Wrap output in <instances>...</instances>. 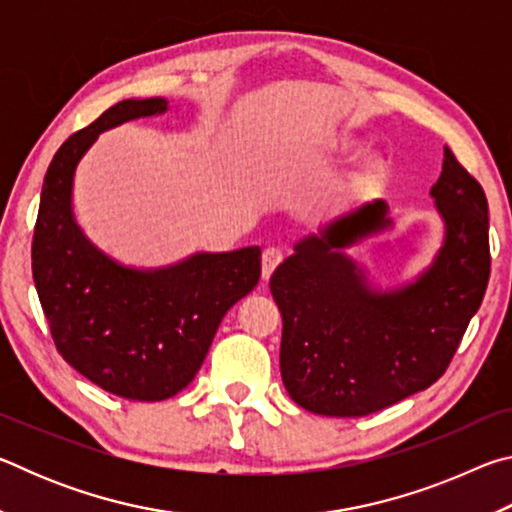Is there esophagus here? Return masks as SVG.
Listing matches in <instances>:
<instances>
[{
	"mask_svg": "<svg viewBox=\"0 0 512 512\" xmlns=\"http://www.w3.org/2000/svg\"><path fill=\"white\" fill-rule=\"evenodd\" d=\"M282 250L280 248H266L264 255H262V280L266 282L271 273L275 271V266L282 262Z\"/></svg>",
	"mask_w": 512,
	"mask_h": 512,
	"instance_id": "34e87169",
	"label": "esophagus"
}]
</instances>
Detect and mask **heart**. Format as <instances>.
Returning <instances> with one entry per match:
<instances>
[{"mask_svg":"<svg viewBox=\"0 0 512 512\" xmlns=\"http://www.w3.org/2000/svg\"><path fill=\"white\" fill-rule=\"evenodd\" d=\"M354 146L350 142L343 144V151H352ZM381 171H384V160L377 158V155H370L366 158V162L361 164V171H359V178L361 180H372V178H379Z\"/></svg>","mask_w":512,"mask_h":512,"instance_id":"heart-1","label":"heart"}]
</instances>
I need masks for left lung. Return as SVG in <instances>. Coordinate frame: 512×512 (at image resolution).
I'll return each instance as SVG.
<instances>
[{"mask_svg":"<svg viewBox=\"0 0 512 512\" xmlns=\"http://www.w3.org/2000/svg\"><path fill=\"white\" fill-rule=\"evenodd\" d=\"M429 194L443 246L402 287L377 289L345 253L391 228L384 201L302 237L275 268L268 287L282 314V381L302 409L361 418L443 377L488 287V201L447 146Z\"/></svg>","mask_w":512,"mask_h":512,"instance_id":"left-lung-1","label":"left lung"}]
</instances>
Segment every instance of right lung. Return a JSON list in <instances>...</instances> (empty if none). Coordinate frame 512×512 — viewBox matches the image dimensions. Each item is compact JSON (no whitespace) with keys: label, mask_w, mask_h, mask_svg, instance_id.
Instances as JSON below:
<instances>
[{"label":"right lung","mask_w":512,"mask_h":512,"mask_svg":"<svg viewBox=\"0 0 512 512\" xmlns=\"http://www.w3.org/2000/svg\"><path fill=\"white\" fill-rule=\"evenodd\" d=\"M169 101L124 99L56 151L33 232V282L63 359L112 395L173 397L196 377L228 309L257 287L262 250L196 253L160 268L119 264L72 210L76 167L103 131L164 115Z\"/></svg>","instance_id":"add662e5"}]
</instances>
